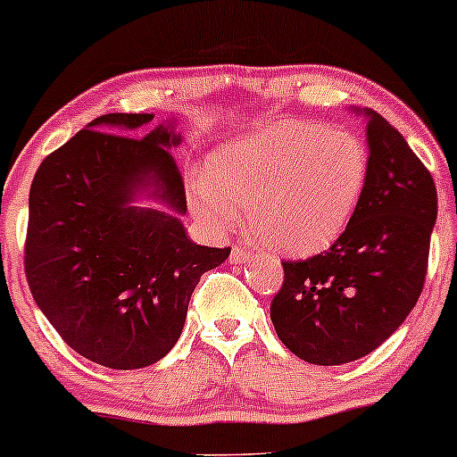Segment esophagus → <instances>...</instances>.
I'll return each mask as SVG.
<instances>
[{
	"instance_id": "esophagus-1",
	"label": "esophagus",
	"mask_w": 457,
	"mask_h": 457,
	"mask_svg": "<svg viewBox=\"0 0 457 457\" xmlns=\"http://www.w3.org/2000/svg\"><path fill=\"white\" fill-rule=\"evenodd\" d=\"M249 260H252V253H249L247 249L234 245L232 253H229V264H245V262H249Z\"/></svg>"
}]
</instances>
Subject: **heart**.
Listing matches in <instances>:
<instances>
[{
    "label": "heart",
    "instance_id": "obj_1",
    "mask_svg": "<svg viewBox=\"0 0 457 457\" xmlns=\"http://www.w3.org/2000/svg\"><path fill=\"white\" fill-rule=\"evenodd\" d=\"M369 152L343 128L310 121L264 123L225 140L204 175L188 184L195 214L228 229L247 205L249 232L288 253H314L336 243L362 202Z\"/></svg>",
    "mask_w": 457,
    "mask_h": 457
}]
</instances>
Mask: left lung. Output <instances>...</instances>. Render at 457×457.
Wrapping results in <instances>:
<instances>
[{"label": "left lung", "instance_id": "1", "mask_svg": "<svg viewBox=\"0 0 457 457\" xmlns=\"http://www.w3.org/2000/svg\"><path fill=\"white\" fill-rule=\"evenodd\" d=\"M369 178L329 252L284 264L270 303L279 340L297 358L338 367L364 358L419 302L438 214L436 184L397 129L364 110Z\"/></svg>", "mask_w": 457, "mask_h": 457}]
</instances>
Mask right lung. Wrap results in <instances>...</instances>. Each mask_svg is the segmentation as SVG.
Segmentation results:
<instances>
[{"instance_id":"obj_1","label":"right lung","mask_w":457,"mask_h":457,"mask_svg":"<svg viewBox=\"0 0 457 457\" xmlns=\"http://www.w3.org/2000/svg\"><path fill=\"white\" fill-rule=\"evenodd\" d=\"M154 114L97 117L49 154L29 188L25 278L64 343L102 367L129 370L173 349L199 278L229 247L187 237L175 125ZM140 196L158 209L137 206Z\"/></svg>"}]
</instances>
